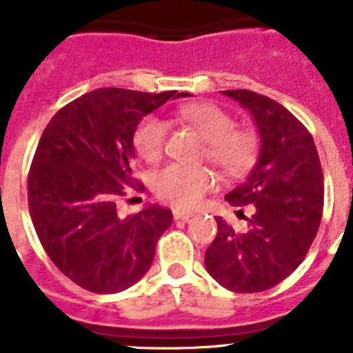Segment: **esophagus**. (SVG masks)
Listing matches in <instances>:
<instances>
[{
	"mask_svg": "<svg viewBox=\"0 0 353 353\" xmlns=\"http://www.w3.org/2000/svg\"><path fill=\"white\" fill-rule=\"evenodd\" d=\"M173 217H174V221H189L192 217V214H191V212L180 210V208H174Z\"/></svg>",
	"mask_w": 353,
	"mask_h": 353,
	"instance_id": "34e87169",
	"label": "esophagus"
}]
</instances>
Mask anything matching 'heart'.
I'll list each match as a JSON object with an SVG mask.
<instances>
[{
  "instance_id": "1",
  "label": "heart",
  "mask_w": 353,
  "mask_h": 353,
  "mask_svg": "<svg viewBox=\"0 0 353 353\" xmlns=\"http://www.w3.org/2000/svg\"><path fill=\"white\" fill-rule=\"evenodd\" d=\"M183 121L194 127L207 141V159L224 174L244 173L258 154L256 134L236 129L235 118L212 102L185 104L179 109ZM170 125L159 117H146L134 134V146L145 161L155 162L168 145ZM214 174L207 168L168 164L154 174V191L159 199L179 208H191L214 187Z\"/></svg>"
}]
</instances>
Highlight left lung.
Wrapping results in <instances>:
<instances>
[{
    "instance_id": "obj_1",
    "label": "left lung",
    "mask_w": 353,
    "mask_h": 353,
    "mask_svg": "<svg viewBox=\"0 0 353 353\" xmlns=\"http://www.w3.org/2000/svg\"><path fill=\"white\" fill-rule=\"evenodd\" d=\"M223 93L249 109L261 148L245 182L226 194L242 217L251 208L248 230L236 233L217 217L205 267L224 288L256 293L279 285L310 251L322 221L323 173L313 136L285 105L251 90Z\"/></svg>"
}]
</instances>
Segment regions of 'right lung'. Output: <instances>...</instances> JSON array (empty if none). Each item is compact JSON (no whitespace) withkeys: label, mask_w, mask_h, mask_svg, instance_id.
<instances>
[{"label":"right lung","mask_w":353,"mask_h":353,"mask_svg":"<svg viewBox=\"0 0 353 353\" xmlns=\"http://www.w3.org/2000/svg\"><path fill=\"white\" fill-rule=\"evenodd\" d=\"M171 97L189 93L93 90L61 108L42 132L28 174L31 221L52 263L88 292L138 283L171 226L173 214L159 205L117 214L118 199L145 191L132 176L138 123Z\"/></svg>","instance_id":"right-lung-1"}]
</instances>
